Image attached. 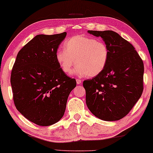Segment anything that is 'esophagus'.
I'll use <instances>...</instances> for the list:
<instances>
[{"label":"esophagus","mask_w":153,"mask_h":153,"mask_svg":"<svg viewBox=\"0 0 153 153\" xmlns=\"http://www.w3.org/2000/svg\"><path fill=\"white\" fill-rule=\"evenodd\" d=\"M76 82L77 84H79L82 82V81L81 80V79H76Z\"/></svg>","instance_id":"34e87169"}]
</instances>
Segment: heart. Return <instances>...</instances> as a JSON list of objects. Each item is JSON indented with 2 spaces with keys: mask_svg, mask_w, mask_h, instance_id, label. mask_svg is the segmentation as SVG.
I'll return each mask as SVG.
<instances>
[{
  "mask_svg": "<svg viewBox=\"0 0 153 153\" xmlns=\"http://www.w3.org/2000/svg\"><path fill=\"white\" fill-rule=\"evenodd\" d=\"M65 49H58L56 59L64 73L69 74L75 65L74 74L79 76L95 77L105 69L109 51L106 45L93 38L75 36L64 42Z\"/></svg>",
  "mask_w": 153,
  "mask_h": 153,
  "instance_id": "obj_1",
  "label": "heart"
}]
</instances>
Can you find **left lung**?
Segmentation results:
<instances>
[{
    "instance_id": "1",
    "label": "left lung",
    "mask_w": 153,
    "mask_h": 153,
    "mask_svg": "<svg viewBox=\"0 0 153 153\" xmlns=\"http://www.w3.org/2000/svg\"><path fill=\"white\" fill-rule=\"evenodd\" d=\"M101 37L109 51L105 69L83 82L86 103L95 117L117 121L125 117L142 94L143 63L135 48L113 31H88Z\"/></svg>"
}]
</instances>
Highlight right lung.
<instances>
[{
	"mask_svg": "<svg viewBox=\"0 0 153 153\" xmlns=\"http://www.w3.org/2000/svg\"><path fill=\"white\" fill-rule=\"evenodd\" d=\"M67 33L40 34L20 50L13 66L11 85L17 110L38 126L58 122L65 112L76 81L62 71L56 59Z\"/></svg>",
	"mask_w": 153,
	"mask_h": 153,
	"instance_id": "obj_1",
	"label": "right lung"
}]
</instances>
